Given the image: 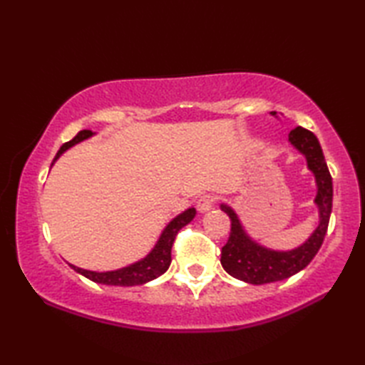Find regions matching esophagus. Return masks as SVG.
<instances>
[{
  "label": "esophagus",
  "instance_id": "obj_1",
  "mask_svg": "<svg viewBox=\"0 0 365 365\" xmlns=\"http://www.w3.org/2000/svg\"><path fill=\"white\" fill-rule=\"evenodd\" d=\"M215 202H216V197L213 195L200 196L199 200H197V210L200 213H205V212L210 210V208L215 205Z\"/></svg>",
  "mask_w": 365,
  "mask_h": 365
}]
</instances>
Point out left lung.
I'll list each match as a JSON object with an SVG mask.
<instances>
[{
	"label": "left lung",
	"mask_w": 365,
	"mask_h": 365,
	"mask_svg": "<svg viewBox=\"0 0 365 365\" xmlns=\"http://www.w3.org/2000/svg\"><path fill=\"white\" fill-rule=\"evenodd\" d=\"M273 114L276 113L273 111ZM289 141L304 155L309 169L315 175L317 187H319L315 204L320 210V224L311 238L297 250L285 252L271 251L252 242L246 235L235 212L222 204L221 210L230 218V235L221 250V265L230 276L247 284L262 285L277 282L297 274L311 263L327 235L332 210V177L324 161L319 139L312 131L297 127L290 131Z\"/></svg>",
	"instance_id": "8db88e82"
}]
</instances>
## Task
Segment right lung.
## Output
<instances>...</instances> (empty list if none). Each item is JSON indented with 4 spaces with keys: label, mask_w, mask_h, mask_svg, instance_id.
<instances>
[{
    "label": "right lung",
    "mask_w": 365,
    "mask_h": 365,
    "mask_svg": "<svg viewBox=\"0 0 365 365\" xmlns=\"http://www.w3.org/2000/svg\"><path fill=\"white\" fill-rule=\"evenodd\" d=\"M92 135L91 130H81L78 135H76L72 141H68L66 144L61 145V149L58 150L56 157H54L53 163L59 158V155L64 150H67L68 147L75 145L76 143L83 141ZM196 210L195 208H188L187 212H183L182 215H178L177 218H174L168 224V227L163 230V234L158 240V243L155 245L152 252L147 255L145 259L141 262L133 263V265L115 269V271H106V273H97V271H88L78 268L75 265H71L76 273L83 274L84 277L91 279V281L98 282V284H105V285H123V287H131V285H141L152 281V279L161 276L170 265V251H173V245L175 235L178 234L183 226L195 218Z\"/></svg>",
    "instance_id": "obj_1"
}]
</instances>
